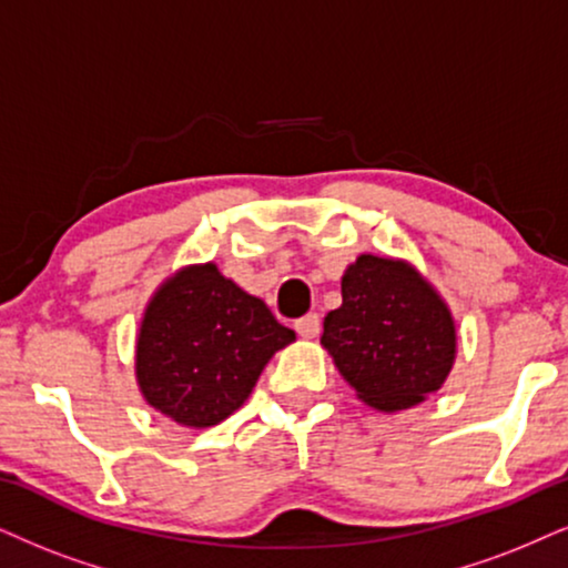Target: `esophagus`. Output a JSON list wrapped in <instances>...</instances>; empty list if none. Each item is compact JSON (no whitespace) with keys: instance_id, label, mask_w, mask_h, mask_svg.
<instances>
[{"instance_id":"obj_1","label":"esophagus","mask_w":568,"mask_h":568,"mask_svg":"<svg viewBox=\"0 0 568 568\" xmlns=\"http://www.w3.org/2000/svg\"><path fill=\"white\" fill-rule=\"evenodd\" d=\"M320 329H322V322H320L317 314H306V317L296 320V333H298L301 337H306V341H312V337H317Z\"/></svg>"}]
</instances>
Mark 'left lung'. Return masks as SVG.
<instances>
[{
    "label": "left lung",
    "instance_id": "8db88e82",
    "mask_svg": "<svg viewBox=\"0 0 568 568\" xmlns=\"http://www.w3.org/2000/svg\"><path fill=\"white\" fill-rule=\"evenodd\" d=\"M341 296L320 343L362 404L396 414L440 390L456 362V322L412 262L358 254Z\"/></svg>",
    "mask_w": 568,
    "mask_h": 568
}]
</instances>
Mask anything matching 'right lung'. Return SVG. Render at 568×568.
Returning <instances> with one entry per match:
<instances>
[{
  "label": "right lung",
  "mask_w": 568,
  "mask_h": 568,
  "mask_svg": "<svg viewBox=\"0 0 568 568\" xmlns=\"http://www.w3.org/2000/svg\"><path fill=\"white\" fill-rule=\"evenodd\" d=\"M296 341L262 298L217 264H189L152 293L135 337L143 400L175 425H220L246 404L267 362Z\"/></svg>",
  "instance_id": "right-lung-1"
}]
</instances>
